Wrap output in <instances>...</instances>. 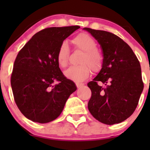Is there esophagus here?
Here are the masks:
<instances>
[{
  "mask_svg": "<svg viewBox=\"0 0 150 150\" xmlns=\"http://www.w3.org/2000/svg\"><path fill=\"white\" fill-rule=\"evenodd\" d=\"M76 86L78 87V88H82L83 86V83H77Z\"/></svg>",
  "mask_w": 150,
  "mask_h": 150,
  "instance_id": "esophagus-1",
  "label": "esophagus"
}]
</instances>
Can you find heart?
Wrapping results in <instances>:
<instances>
[{
  "mask_svg": "<svg viewBox=\"0 0 150 150\" xmlns=\"http://www.w3.org/2000/svg\"><path fill=\"white\" fill-rule=\"evenodd\" d=\"M72 42L75 48L83 51L80 61L82 64L69 67L64 72V75L67 78L75 82H83L90 74L89 66L93 71L100 69L102 64V54L96 49L95 40L86 33L78 35ZM69 54V46L66 42H63L60 45L57 54V62L60 67H65L67 65Z\"/></svg>",
  "mask_w": 150,
  "mask_h": 150,
  "instance_id": "1",
  "label": "heart"
}]
</instances>
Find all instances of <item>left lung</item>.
I'll return each mask as SVG.
<instances>
[{"mask_svg": "<svg viewBox=\"0 0 150 150\" xmlns=\"http://www.w3.org/2000/svg\"><path fill=\"white\" fill-rule=\"evenodd\" d=\"M83 30L97 40L103 53L102 69L88 83L91 90L88 108L102 123H120L135 111L143 91L140 63L131 47L118 36L104 30Z\"/></svg>", "mask_w": 150, "mask_h": 150, "instance_id": "left-lung-1", "label": "left lung"}]
</instances>
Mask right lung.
<instances>
[{
    "label": "right lung",
    "mask_w": 150,
    "mask_h": 150,
    "mask_svg": "<svg viewBox=\"0 0 150 150\" xmlns=\"http://www.w3.org/2000/svg\"><path fill=\"white\" fill-rule=\"evenodd\" d=\"M79 28L44 29L35 34L17 54L11 85L18 108L29 120L39 123L54 120L76 91L75 83L67 79L60 69L57 54L61 43Z\"/></svg>",
    "instance_id": "obj_1"
}]
</instances>
